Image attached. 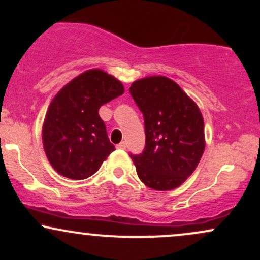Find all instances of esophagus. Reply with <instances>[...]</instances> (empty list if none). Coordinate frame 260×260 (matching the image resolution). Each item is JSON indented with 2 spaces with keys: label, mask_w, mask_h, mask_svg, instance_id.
<instances>
[{
  "label": "esophagus",
  "mask_w": 260,
  "mask_h": 260,
  "mask_svg": "<svg viewBox=\"0 0 260 260\" xmlns=\"http://www.w3.org/2000/svg\"><path fill=\"white\" fill-rule=\"evenodd\" d=\"M117 148H118V149H122V150H124V149L127 148V144H126V143H124V142H121L120 144H117Z\"/></svg>",
  "instance_id": "1"
}]
</instances>
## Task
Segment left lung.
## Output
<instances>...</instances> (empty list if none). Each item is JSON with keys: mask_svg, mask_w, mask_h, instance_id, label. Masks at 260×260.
Wrapping results in <instances>:
<instances>
[{"mask_svg": "<svg viewBox=\"0 0 260 260\" xmlns=\"http://www.w3.org/2000/svg\"><path fill=\"white\" fill-rule=\"evenodd\" d=\"M129 91L143 112L145 126L144 151L131 154L137 175L149 188L175 189L193 174L204 153L201 110L168 77L138 79Z\"/></svg>", "mask_w": 260, "mask_h": 260, "instance_id": "obj_1", "label": "left lung"}]
</instances>
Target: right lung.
Returning <instances> with one entry per match:
<instances>
[{"instance_id": "add662e5", "label": "right lung", "mask_w": 260, "mask_h": 260, "mask_svg": "<svg viewBox=\"0 0 260 260\" xmlns=\"http://www.w3.org/2000/svg\"><path fill=\"white\" fill-rule=\"evenodd\" d=\"M124 92L123 84L103 70L83 72L55 95L43 124V144L56 172L85 180L115 150L99 109Z\"/></svg>"}]
</instances>
